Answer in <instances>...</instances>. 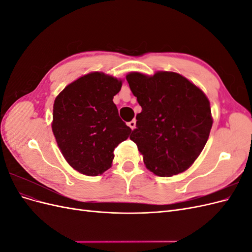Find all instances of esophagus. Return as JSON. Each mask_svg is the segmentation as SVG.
Masks as SVG:
<instances>
[{"mask_svg":"<svg viewBox=\"0 0 252 252\" xmlns=\"http://www.w3.org/2000/svg\"><path fill=\"white\" fill-rule=\"evenodd\" d=\"M128 126L130 127V128L132 129V130H133V129L135 128V120H132V121L129 122V123H128Z\"/></svg>","mask_w":252,"mask_h":252,"instance_id":"34e87169","label":"esophagus"}]
</instances>
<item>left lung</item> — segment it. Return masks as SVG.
I'll list each match as a JSON object with an SVG mask.
<instances>
[{
    "label": "left lung",
    "mask_w": 252,
    "mask_h": 252,
    "mask_svg": "<svg viewBox=\"0 0 252 252\" xmlns=\"http://www.w3.org/2000/svg\"><path fill=\"white\" fill-rule=\"evenodd\" d=\"M126 80L142 107L130 140L145 165L158 177L188 169L202 152L212 127L207 96L175 72L158 71L152 77L131 72Z\"/></svg>",
    "instance_id": "1"
}]
</instances>
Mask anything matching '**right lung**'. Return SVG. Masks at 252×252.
<instances>
[{
    "instance_id": "add662e5",
    "label": "right lung",
    "mask_w": 252,
    "mask_h": 252,
    "mask_svg": "<svg viewBox=\"0 0 252 252\" xmlns=\"http://www.w3.org/2000/svg\"><path fill=\"white\" fill-rule=\"evenodd\" d=\"M121 87L122 81L93 72L56 97L52 131L63 157L80 173L96 177L109 169L114 148L130 135L112 101Z\"/></svg>"
}]
</instances>
